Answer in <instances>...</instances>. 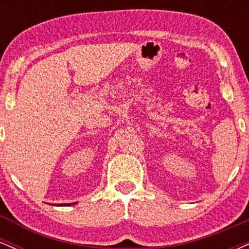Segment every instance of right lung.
Wrapping results in <instances>:
<instances>
[{
  "label": "right lung",
  "mask_w": 249,
  "mask_h": 249,
  "mask_svg": "<svg viewBox=\"0 0 249 249\" xmlns=\"http://www.w3.org/2000/svg\"><path fill=\"white\" fill-rule=\"evenodd\" d=\"M76 202H72V204H65V205H62V206H70V205H75Z\"/></svg>",
  "instance_id": "obj_1"
}]
</instances>
